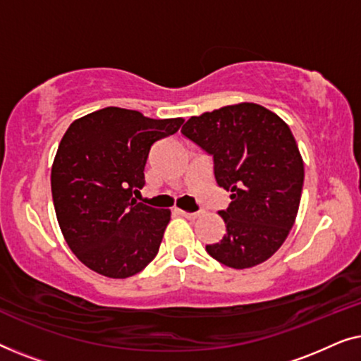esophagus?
I'll return each mask as SVG.
<instances>
[{
	"instance_id": "esophagus-1",
	"label": "esophagus",
	"mask_w": 361,
	"mask_h": 361,
	"mask_svg": "<svg viewBox=\"0 0 361 361\" xmlns=\"http://www.w3.org/2000/svg\"><path fill=\"white\" fill-rule=\"evenodd\" d=\"M177 212H179V215H182L187 220H195L197 216H199V214H197V212H192V214H190V212H184V210H177Z\"/></svg>"
}]
</instances>
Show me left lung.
<instances>
[{
  "mask_svg": "<svg viewBox=\"0 0 361 361\" xmlns=\"http://www.w3.org/2000/svg\"><path fill=\"white\" fill-rule=\"evenodd\" d=\"M182 135L214 157L215 180L230 194L219 214L226 231L205 250L235 269L264 263L298 216L304 162L289 126L268 108L238 103L192 116Z\"/></svg>",
  "mask_w": 361,
  "mask_h": 361,
  "instance_id": "8db88e82",
  "label": "left lung"
}]
</instances>
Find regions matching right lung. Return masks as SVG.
Here are the masks:
<instances>
[{
	"instance_id": "right-lung-1",
	"label": "right lung",
	"mask_w": 361,
	"mask_h": 361,
	"mask_svg": "<svg viewBox=\"0 0 361 361\" xmlns=\"http://www.w3.org/2000/svg\"><path fill=\"white\" fill-rule=\"evenodd\" d=\"M182 123L106 106L68 126L52 164V199L63 238L87 268L125 279L156 258L171 210L136 195L151 146Z\"/></svg>"
}]
</instances>
